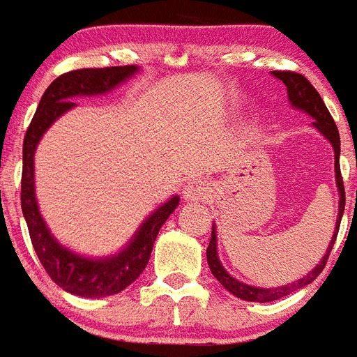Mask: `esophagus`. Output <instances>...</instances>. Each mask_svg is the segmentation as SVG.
Wrapping results in <instances>:
<instances>
[{
	"mask_svg": "<svg viewBox=\"0 0 357 357\" xmlns=\"http://www.w3.org/2000/svg\"><path fill=\"white\" fill-rule=\"evenodd\" d=\"M186 201H204L208 197V185L201 179H195V181H190L185 186V192H183Z\"/></svg>",
	"mask_w": 357,
	"mask_h": 357,
	"instance_id": "1",
	"label": "esophagus"
}]
</instances>
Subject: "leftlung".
I'll return each instance as SVG.
<instances>
[{"mask_svg": "<svg viewBox=\"0 0 357 357\" xmlns=\"http://www.w3.org/2000/svg\"><path fill=\"white\" fill-rule=\"evenodd\" d=\"M273 75L287 86V95L292 105L301 109V111L308 112V114L315 119L314 125L321 130V133L326 139H329V142H331L333 148H335V172H336V185H338V190H340V209H338V220H336V227H335L336 232L333 234V239L331 243H329L328 252H326L322 261L317 264V268H315L314 271H310L308 276L298 280L296 284L284 285V287H276V289L250 287V285L241 284V282H238L236 278H232V276L222 268V264H220L218 261V254H216V234H215V229H213L211 241H209L208 250H206V257H208V264H209V269H211V273L215 275V278L218 280L220 284L224 285V287L231 292V294L238 296L239 299H245V301H257V303H269V301H275V299L284 298V296L291 294V292L312 284V282L321 275L326 262H328L329 254H331L333 245H335L336 241V236H338L340 222H342V215H344V208H345L344 179H342V172H340V133H338V128H336L335 119H333V116L329 114L328 107H326L324 100L321 98L317 89L310 84L308 79H306L305 75H301V73L291 72V70H285V72L275 70Z\"/></svg>", "mask_w": 357, "mask_h": 357, "instance_id": "obj_1", "label": "left lung"}]
</instances>
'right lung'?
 <instances>
[{"instance_id":"right-lung-1","label":"right lung","mask_w":357,"mask_h":357,"mask_svg":"<svg viewBox=\"0 0 357 357\" xmlns=\"http://www.w3.org/2000/svg\"><path fill=\"white\" fill-rule=\"evenodd\" d=\"M137 66H105V68H79L59 75L51 82L38 103L35 116L29 123L22 144V178L21 208L28 224L31 245L38 255L40 264L47 271L54 284L70 294L82 298H103L121 292L139 278L151 257L153 243L160 227L165 224L178 206L179 197H172L156 209L144 222L135 239L116 257L91 261L79 257L59 246L43 224L35 201L33 186V155L43 132L56 118L75 105L73 96L105 93L133 75Z\"/></svg>"}]
</instances>
